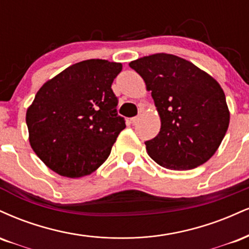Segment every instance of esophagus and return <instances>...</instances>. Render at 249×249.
I'll return each mask as SVG.
<instances>
[{"mask_svg": "<svg viewBox=\"0 0 249 249\" xmlns=\"http://www.w3.org/2000/svg\"><path fill=\"white\" fill-rule=\"evenodd\" d=\"M139 120H140V115L134 116V118L130 119V122H131V124H136L137 122H139Z\"/></svg>", "mask_w": 249, "mask_h": 249, "instance_id": "esophagus-1", "label": "esophagus"}]
</instances>
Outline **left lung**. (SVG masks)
<instances>
[{"label": "left lung", "mask_w": 249, "mask_h": 249, "mask_svg": "<svg viewBox=\"0 0 249 249\" xmlns=\"http://www.w3.org/2000/svg\"><path fill=\"white\" fill-rule=\"evenodd\" d=\"M129 66L144 80L160 118V130L145 141L157 164L190 170L214 155L230 124L225 93L215 79L168 53L140 58Z\"/></svg>", "instance_id": "left-lung-1"}]
</instances>
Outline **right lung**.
I'll use <instances>...</instances> for the list:
<instances>
[{
	"mask_svg": "<svg viewBox=\"0 0 249 249\" xmlns=\"http://www.w3.org/2000/svg\"><path fill=\"white\" fill-rule=\"evenodd\" d=\"M120 63L89 59L45 83L26 110L29 141L36 155L60 176L92 174L109 156L125 128L112 84Z\"/></svg>",
	"mask_w": 249,
	"mask_h": 249,
	"instance_id": "right-lung-1",
	"label": "right lung"
}]
</instances>
